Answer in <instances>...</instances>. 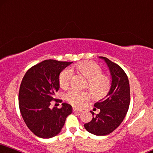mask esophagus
Masks as SVG:
<instances>
[{"label": "esophagus", "instance_id": "1", "mask_svg": "<svg viewBox=\"0 0 153 153\" xmlns=\"http://www.w3.org/2000/svg\"><path fill=\"white\" fill-rule=\"evenodd\" d=\"M81 109H78V108H73V112H81Z\"/></svg>", "mask_w": 153, "mask_h": 153}]
</instances>
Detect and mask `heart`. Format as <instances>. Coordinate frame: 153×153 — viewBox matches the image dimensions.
Returning <instances> with one entry per match:
<instances>
[{"label": "heart", "mask_w": 153, "mask_h": 153, "mask_svg": "<svg viewBox=\"0 0 153 153\" xmlns=\"http://www.w3.org/2000/svg\"><path fill=\"white\" fill-rule=\"evenodd\" d=\"M76 68L81 74L88 79V87L93 95L96 98L105 96L111 85L110 79L106 75L102 74V69L94 62L86 61L76 65ZM73 69L71 67L62 71L59 76V86L65 88L69 86L73 76ZM66 100L75 107H81L90 98L88 92L80 91L72 88L66 94Z\"/></svg>", "instance_id": "obj_1"}]
</instances>
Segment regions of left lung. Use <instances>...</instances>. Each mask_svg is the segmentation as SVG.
<instances>
[{
	"label": "left lung",
	"instance_id": "left-lung-1",
	"mask_svg": "<svg viewBox=\"0 0 153 153\" xmlns=\"http://www.w3.org/2000/svg\"><path fill=\"white\" fill-rule=\"evenodd\" d=\"M110 69L112 81L110 88L104 98L95 103L100 112L93 114L90 122L84 124L87 131L96 136H106L114 131L122 122L128 112L130 104V87L127 75L122 67L105 57Z\"/></svg>",
	"mask_w": 153,
	"mask_h": 153
}]
</instances>
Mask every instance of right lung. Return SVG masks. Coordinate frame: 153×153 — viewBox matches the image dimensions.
Wrapping results in <instances>:
<instances>
[{"label":"right lung","instance_id":"1","mask_svg":"<svg viewBox=\"0 0 153 153\" xmlns=\"http://www.w3.org/2000/svg\"><path fill=\"white\" fill-rule=\"evenodd\" d=\"M72 63L46 59L31 67L23 77L19 110L27 127L38 137L50 138L58 134L72 112V107L65 102L61 108H50L59 88V74Z\"/></svg>","mask_w":153,"mask_h":153}]
</instances>
